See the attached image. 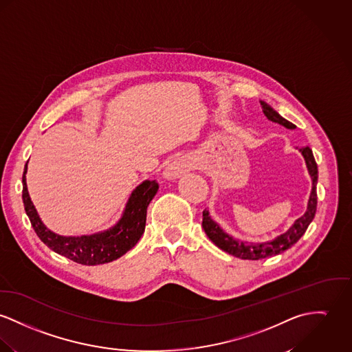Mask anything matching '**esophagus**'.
Segmentation results:
<instances>
[{
	"label": "esophagus",
	"instance_id": "obj_1",
	"mask_svg": "<svg viewBox=\"0 0 352 352\" xmlns=\"http://www.w3.org/2000/svg\"><path fill=\"white\" fill-rule=\"evenodd\" d=\"M191 168H192V166H191L189 158L178 157L166 166V168L163 171V177H164V179H168V181L177 179V178H181L182 175H185L186 173H189Z\"/></svg>",
	"mask_w": 352,
	"mask_h": 352
}]
</instances>
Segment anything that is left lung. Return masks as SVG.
Returning <instances> with one entry per match:
<instances>
[{
    "label": "left lung",
    "mask_w": 352,
    "mask_h": 352,
    "mask_svg": "<svg viewBox=\"0 0 352 352\" xmlns=\"http://www.w3.org/2000/svg\"><path fill=\"white\" fill-rule=\"evenodd\" d=\"M260 104H261L263 112L268 120H271L273 123H277L280 126H284L285 129H289V130L296 129L295 124H292L291 122L284 119L276 109H272L271 106L268 103H265L264 100H260ZM298 151L301 153V155L305 161L308 174L312 179V189H311L305 213L298 218L285 233L274 237L273 240L264 241V243H248V241L236 240L232 236H229L217 223L216 221L212 219V217L209 214V210H204L202 228H204L206 236L216 243L219 249L228 252L229 254H232L234 257L243 258V260H261V258L280 254L284 250L289 249L294 243H298L300 237L305 233L307 228L312 222L315 213H316V205H318V194H316L318 164L315 162L312 150L308 146L298 148Z\"/></svg>",
    "instance_id": "left-lung-1"
}]
</instances>
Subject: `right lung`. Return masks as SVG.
Returning a JSON list of instances; mask_svg holds the SVG:
<instances>
[{
	"mask_svg": "<svg viewBox=\"0 0 352 352\" xmlns=\"http://www.w3.org/2000/svg\"><path fill=\"white\" fill-rule=\"evenodd\" d=\"M27 171L28 163L23 174V202L36 234L54 252L81 265L107 264L133 249L144 232L147 206L160 189L155 179H146L138 185L130 194L120 219L107 230L78 237L60 236L50 230L38 216L28 192Z\"/></svg>",
	"mask_w": 352,
	"mask_h": 352,
	"instance_id": "1",
	"label": "right lung"
}]
</instances>
